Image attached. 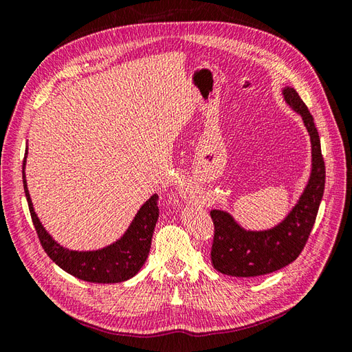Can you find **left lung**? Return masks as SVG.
<instances>
[{
	"instance_id": "left-lung-1",
	"label": "left lung",
	"mask_w": 352,
	"mask_h": 352,
	"mask_svg": "<svg viewBox=\"0 0 352 352\" xmlns=\"http://www.w3.org/2000/svg\"><path fill=\"white\" fill-rule=\"evenodd\" d=\"M282 94L286 104L302 117L310 135L311 175L289 214L272 229L245 230L229 212L223 210L210 211L214 223L211 263L223 274L235 278H257L285 267L301 254L314 226L326 179L320 138L313 116L298 92L286 87Z\"/></svg>"
}]
</instances>
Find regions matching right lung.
Listing matches in <instances>:
<instances>
[{
  "mask_svg": "<svg viewBox=\"0 0 352 352\" xmlns=\"http://www.w3.org/2000/svg\"><path fill=\"white\" fill-rule=\"evenodd\" d=\"M28 155V148H26ZM26 155L23 160V186L32 221L42 248L60 269L80 280L92 283H119L141 270L151 248V239L158 220V195L154 194L136 212L124 235L114 243L97 251H72L57 243L42 226L26 185Z\"/></svg>",
  "mask_w": 352,
  "mask_h": 352,
  "instance_id": "add662e5",
  "label": "right lung"
}]
</instances>
